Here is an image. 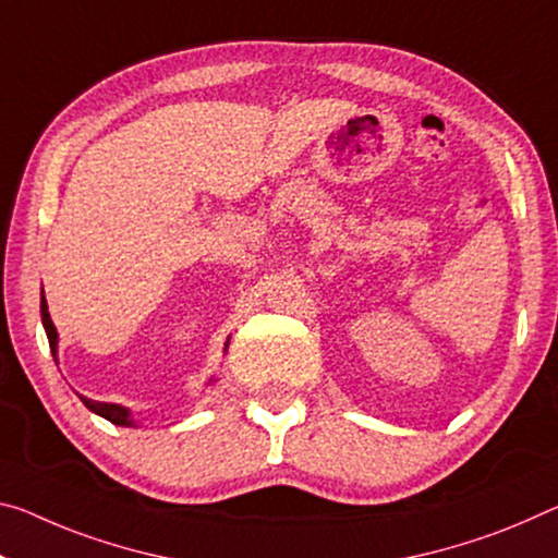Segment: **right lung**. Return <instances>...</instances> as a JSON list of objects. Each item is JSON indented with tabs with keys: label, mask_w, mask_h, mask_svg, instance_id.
Segmentation results:
<instances>
[{
	"label": "right lung",
	"mask_w": 558,
	"mask_h": 558,
	"mask_svg": "<svg viewBox=\"0 0 558 558\" xmlns=\"http://www.w3.org/2000/svg\"><path fill=\"white\" fill-rule=\"evenodd\" d=\"M41 323H44V330H47L51 355H57V327H54V323H51L49 311H47V300H44V295H41ZM82 402H84L92 412L101 414L104 420H109V422H113V424H131L129 410H123V407H119V404L94 402V400H86V397H82Z\"/></svg>",
	"instance_id": "1"
}]
</instances>
